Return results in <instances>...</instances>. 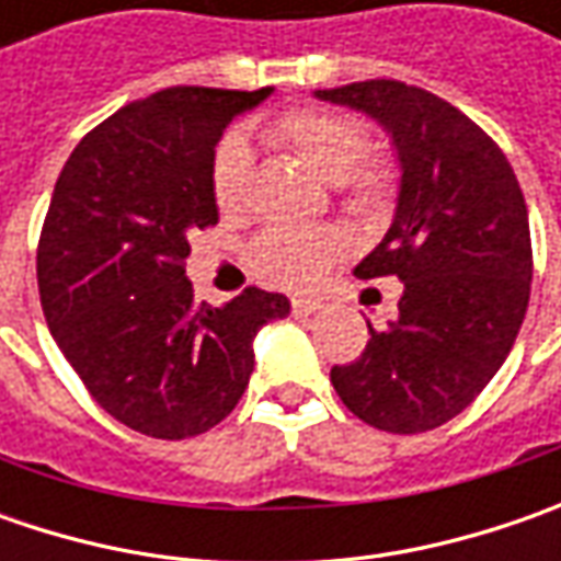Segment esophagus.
<instances>
[{
	"label": "esophagus",
	"instance_id": "1",
	"mask_svg": "<svg viewBox=\"0 0 561 561\" xmlns=\"http://www.w3.org/2000/svg\"><path fill=\"white\" fill-rule=\"evenodd\" d=\"M321 309V302H314V299H293V312L296 314H312Z\"/></svg>",
	"mask_w": 561,
	"mask_h": 561
}]
</instances>
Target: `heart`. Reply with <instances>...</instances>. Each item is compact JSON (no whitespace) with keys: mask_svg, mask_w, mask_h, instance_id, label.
I'll use <instances>...</instances> for the list:
<instances>
[{"mask_svg":"<svg viewBox=\"0 0 561 561\" xmlns=\"http://www.w3.org/2000/svg\"><path fill=\"white\" fill-rule=\"evenodd\" d=\"M271 140L290 149L318 181L343 190V199L356 211L380 208L390 196V174L380 164H368V134L356 118L299 108L271 124ZM249 142L243 134H227L211 159V196L221 211L243 205L249 184ZM340 249V237L331 230H265L252 249L249 262L259 277L277 287H309Z\"/></svg>","mask_w":561,"mask_h":561,"instance_id":"1","label":"heart"}]
</instances>
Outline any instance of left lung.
I'll return each instance as SVG.
<instances>
[{"mask_svg":"<svg viewBox=\"0 0 561 561\" xmlns=\"http://www.w3.org/2000/svg\"><path fill=\"white\" fill-rule=\"evenodd\" d=\"M314 96L377 121L397 149L399 193L356 277L397 274L399 314L331 368L343 405L377 431L456 419L500 371L530 299L528 205L503 149L440 96L362 80Z\"/></svg>","mask_w":561,"mask_h":561,"instance_id":"8db88e82","label":"left lung"}]
</instances>
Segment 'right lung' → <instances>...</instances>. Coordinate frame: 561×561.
Returning a JSON list of instances; mask_svg holds the SVG:
<instances>
[{"label":"right lung","instance_id":"add662e5","mask_svg":"<svg viewBox=\"0 0 561 561\" xmlns=\"http://www.w3.org/2000/svg\"><path fill=\"white\" fill-rule=\"evenodd\" d=\"M265 90L171 87L124 105L77 142L55 181L36 249L39 302L90 397L156 440L225 421L247 390L255 334L290 314L249 287L193 302L190 233L218 225L211 159L225 127Z\"/></svg>","mask_w":561,"mask_h":561}]
</instances>
